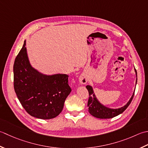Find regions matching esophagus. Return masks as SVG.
<instances>
[{
  "label": "esophagus",
  "mask_w": 148,
  "mask_h": 148,
  "mask_svg": "<svg viewBox=\"0 0 148 148\" xmlns=\"http://www.w3.org/2000/svg\"><path fill=\"white\" fill-rule=\"evenodd\" d=\"M87 77L86 76V74H82L80 75V76L79 77V82L81 84H86L87 82Z\"/></svg>",
  "instance_id": "esophagus-1"
}]
</instances>
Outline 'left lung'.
Instances as JSON below:
<instances>
[{
    "label": "left lung",
    "mask_w": 148,
    "mask_h": 148,
    "mask_svg": "<svg viewBox=\"0 0 148 148\" xmlns=\"http://www.w3.org/2000/svg\"><path fill=\"white\" fill-rule=\"evenodd\" d=\"M135 73H136V84L137 82V71L135 69ZM87 89L88 90L89 98L88 99V103H87V107H89V112L91 114L92 116L97 118L99 119H110L114 117H116L117 116L119 115L120 114L123 113L124 111L127 108V107L129 106V105L130 104L131 101H132V99L134 98V92L132 95L131 98L130 99V100L128 101V103H126L125 106H123L119 108H110L105 107V105L101 104L99 102L97 98L96 97L95 95L94 91H93L92 87L91 86H86Z\"/></svg>",
    "instance_id": "left-lung-1"
}]
</instances>
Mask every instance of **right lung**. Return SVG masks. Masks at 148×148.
<instances>
[{
	"instance_id": "1",
	"label": "right lung",
	"mask_w": 148,
	"mask_h": 148,
	"mask_svg": "<svg viewBox=\"0 0 148 148\" xmlns=\"http://www.w3.org/2000/svg\"><path fill=\"white\" fill-rule=\"evenodd\" d=\"M24 41L14 62V89L22 107L36 118L50 119L62 112L71 89L68 75L40 73L30 64Z\"/></svg>"
}]
</instances>
